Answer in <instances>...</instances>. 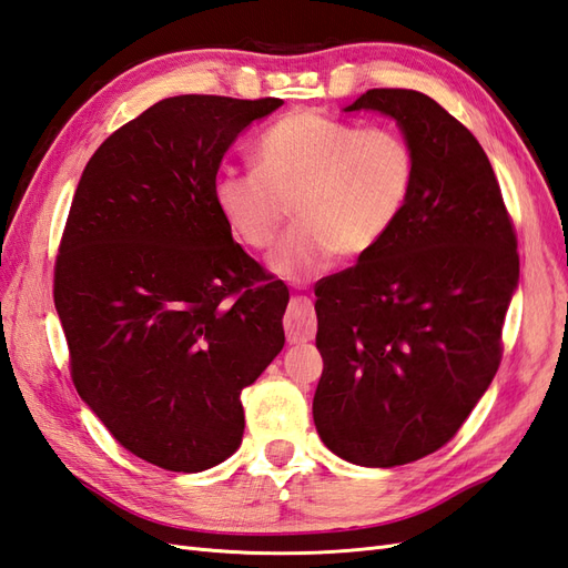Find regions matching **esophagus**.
<instances>
[{
    "label": "esophagus",
    "mask_w": 568,
    "mask_h": 568,
    "mask_svg": "<svg viewBox=\"0 0 568 568\" xmlns=\"http://www.w3.org/2000/svg\"><path fill=\"white\" fill-rule=\"evenodd\" d=\"M284 329L288 344H303L315 337L317 329V317L311 298L306 296H294L288 303L286 315H284Z\"/></svg>",
    "instance_id": "34e87169"
}]
</instances>
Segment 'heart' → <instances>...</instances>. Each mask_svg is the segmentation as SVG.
I'll list each match as a JSON object with an SVG mask.
<instances>
[{"instance_id":"b5f03b06","label":"heart","mask_w":568,"mask_h":568,"mask_svg":"<svg viewBox=\"0 0 568 568\" xmlns=\"http://www.w3.org/2000/svg\"><path fill=\"white\" fill-rule=\"evenodd\" d=\"M419 163L395 128H362L315 110H294L260 134L255 171H224L212 195L229 229L253 251L298 224L272 257L274 272L306 280L329 260L376 251L405 216Z\"/></svg>"}]
</instances>
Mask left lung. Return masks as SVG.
Listing matches in <instances>:
<instances>
[{
  "mask_svg": "<svg viewBox=\"0 0 568 568\" xmlns=\"http://www.w3.org/2000/svg\"><path fill=\"white\" fill-rule=\"evenodd\" d=\"M344 110L395 118L419 175L390 236L315 286L313 419L339 458L395 467L444 448L499 371L518 241L487 154L446 108L371 89Z\"/></svg>",
  "mask_w": 568,
  "mask_h": 568,
  "instance_id": "obj_1",
  "label": "left lung"
}]
</instances>
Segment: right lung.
<instances>
[{
  "label": "right lung",
  "instance_id": "1",
  "mask_svg": "<svg viewBox=\"0 0 568 568\" xmlns=\"http://www.w3.org/2000/svg\"><path fill=\"white\" fill-rule=\"evenodd\" d=\"M280 99L175 95L95 149L54 260V308L81 399L118 444L171 473L236 453L245 385L284 347V282L214 204L233 140Z\"/></svg>",
  "mask_w": 568,
  "mask_h": 568
}]
</instances>
